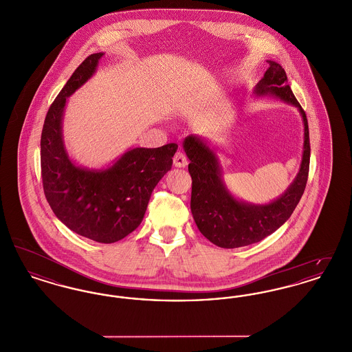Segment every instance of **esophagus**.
Here are the masks:
<instances>
[{
  "mask_svg": "<svg viewBox=\"0 0 352 352\" xmlns=\"http://www.w3.org/2000/svg\"><path fill=\"white\" fill-rule=\"evenodd\" d=\"M173 164L175 168H184L187 165V157L182 151H177L173 158Z\"/></svg>",
  "mask_w": 352,
  "mask_h": 352,
  "instance_id": "obj_1",
  "label": "esophagus"
}]
</instances>
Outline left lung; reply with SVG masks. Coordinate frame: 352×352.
Masks as SVG:
<instances>
[{"label":"left lung","mask_w":352,"mask_h":352,"mask_svg":"<svg viewBox=\"0 0 352 352\" xmlns=\"http://www.w3.org/2000/svg\"><path fill=\"white\" fill-rule=\"evenodd\" d=\"M268 63L269 68L254 92L260 96L274 95L296 105L305 125L301 168L283 197L265 206L236 201L221 182L214 151L195 135L184 140V149L190 160L188 173L192 179L191 212L201 234L220 248H239L258 243L278 230L293 214L307 182L310 140L306 113L287 84L284 68L272 60Z\"/></svg>","instance_id":"left-lung-1"}]
</instances>
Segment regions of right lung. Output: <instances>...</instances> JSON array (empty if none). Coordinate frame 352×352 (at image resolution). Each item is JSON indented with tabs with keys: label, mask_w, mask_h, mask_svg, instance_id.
<instances>
[{
	"label": "right lung",
	"mask_w": 352,
	"mask_h": 352,
	"mask_svg": "<svg viewBox=\"0 0 352 352\" xmlns=\"http://www.w3.org/2000/svg\"><path fill=\"white\" fill-rule=\"evenodd\" d=\"M101 56V52L87 56L52 101L41 135V174L56 218L80 236L111 244L140 226L178 145L135 148L105 170L78 168L69 161L62 140L63 109L68 96L92 76Z\"/></svg>",
	"instance_id": "right-lung-1"
}]
</instances>
